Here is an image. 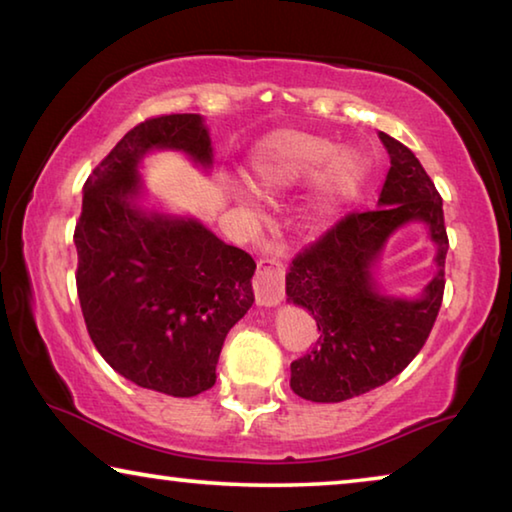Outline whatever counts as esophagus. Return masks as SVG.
Segmentation results:
<instances>
[{"mask_svg":"<svg viewBox=\"0 0 512 512\" xmlns=\"http://www.w3.org/2000/svg\"><path fill=\"white\" fill-rule=\"evenodd\" d=\"M253 287L257 305L271 307L284 298V262L280 255L266 253L259 257Z\"/></svg>","mask_w":512,"mask_h":512,"instance_id":"obj_1","label":"esophagus"}]
</instances>
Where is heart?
<instances>
[{"mask_svg": "<svg viewBox=\"0 0 512 512\" xmlns=\"http://www.w3.org/2000/svg\"><path fill=\"white\" fill-rule=\"evenodd\" d=\"M368 164L359 153L336 155L325 137L282 133L259 149L253 162V183L266 196L305 187L320 178V210H334L359 194Z\"/></svg>", "mask_w": 512, "mask_h": 512, "instance_id": "obj_1", "label": "heart"}]
</instances>
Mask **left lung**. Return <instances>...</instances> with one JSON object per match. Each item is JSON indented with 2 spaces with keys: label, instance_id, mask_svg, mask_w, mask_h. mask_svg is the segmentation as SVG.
<instances>
[{
  "label": "left lung",
  "instance_id": "left-lung-1",
  "mask_svg": "<svg viewBox=\"0 0 512 512\" xmlns=\"http://www.w3.org/2000/svg\"><path fill=\"white\" fill-rule=\"evenodd\" d=\"M391 171L375 210L348 212L291 259L287 296L318 325V339L291 363L302 400L343 402L400 375L427 343L445 293L449 248L443 198L409 146L379 133ZM409 220H424L439 246V275L420 301L379 297L369 268L385 239Z\"/></svg>",
  "mask_w": 512,
  "mask_h": 512
}]
</instances>
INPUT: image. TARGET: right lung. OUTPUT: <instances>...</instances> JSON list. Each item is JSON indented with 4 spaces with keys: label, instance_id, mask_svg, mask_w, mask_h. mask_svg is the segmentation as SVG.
I'll list each match as a JSON object with an SVG mask.
<instances>
[{
    "label": "right lung",
    "instance_id": "right-lung-1",
    "mask_svg": "<svg viewBox=\"0 0 512 512\" xmlns=\"http://www.w3.org/2000/svg\"><path fill=\"white\" fill-rule=\"evenodd\" d=\"M180 149L212 162L198 115L149 117L131 128L85 180L74 228L76 291L94 348L121 377L194 397L216 381L230 327L253 307L255 259L198 221L144 214L137 162Z\"/></svg>",
    "mask_w": 512,
    "mask_h": 512
}]
</instances>
